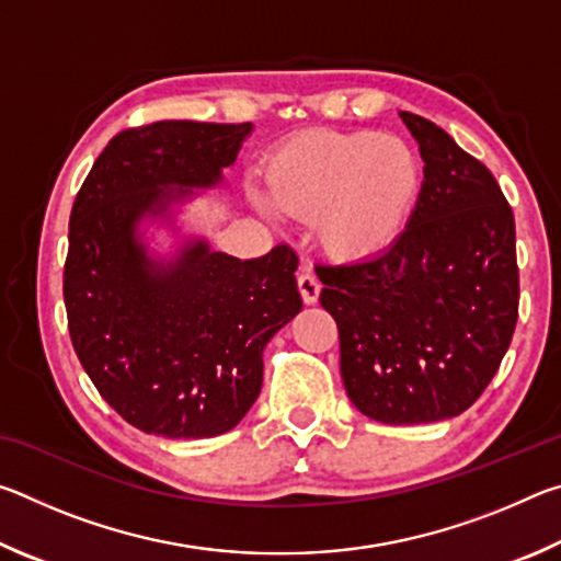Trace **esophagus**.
<instances>
[{
	"instance_id": "34e87169",
	"label": "esophagus",
	"mask_w": 561,
	"mask_h": 561,
	"mask_svg": "<svg viewBox=\"0 0 561 561\" xmlns=\"http://www.w3.org/2000/svg\"><path fill=\"white\" fill-rule=\"evenodd\" d=\"M297 287L304 304H317L319 301V291H321V284L319 279L311 274L309 270H301L299 277H297Z\"/></svg>"
}]
</instances>
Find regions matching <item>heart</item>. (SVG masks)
<instances>
[{
	"label": "heart",
	"instance_id": "heart-1",
	"mask_svg": "<svg viewBox=\"0 0 561 561\" xmlns=\"http://www.w3.org/2000/svg\"><path fill=\"white\" fill-rule=\"evenodd\" d=\"M264 190L277 210L311 220L329 257L364 262L401 240L423 190L415 148L378 130H311L274 148Z\"/></svg>",
	"mask_w": 561,
	"mask_h": 561
}]
</instances>
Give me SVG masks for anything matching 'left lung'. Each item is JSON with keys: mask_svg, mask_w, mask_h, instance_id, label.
Returning <instances> with one entry per match:
<instances>
[{"mask_svg": "<svg viewBox=\"0 0 561 561\" xmlns=\"http://www.w3.org/2000/svg\"><path fill=\"white\" fill-rule=\"evenodd\" d=\"M423 158L415 213L391 250L319 264L341 378L360 413L435 423L478 401L515 334V217L490 170L435 123L401 113Z\"/></svg>", "mask_w": 561, "mask_h": 561, "instance_id": "obj_1", "label": "left lung"}]
</instances>
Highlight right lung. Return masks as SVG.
I'll return each instance as SVG.
<instances>
[{
    "instance_id": "right-lung-1",
    "label": "right lung",
    "mask_w": 561,
    "mask_h": 561,
    "mask_svg": "<svg viewBox=\"0 0 561 561\" xmlns=\"http://www.w3.org/2000/svg\"><path fill=\"white\" fill-rule=\"evenodd\" d=\"M252 123L158 121L121 130L73 201L64 301L81 366L113 411L165 438L232 431L262 391V351L301 311L297 254L237 260L187 240L158 262L146 217L222 183Z\"/></svg>"
}]
</instances>
